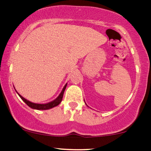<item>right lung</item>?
Listing matches in <instances>:
<instances>
[{"instance_id":"add662e5","label":"right lung","mask_w":151,"mask_h":151,"mask_svg":"<svg viewBox=\"0 0 151 151\" xmlns=\"http://www.w3.org/2000/svg\"><path fill=\"white\" fill-rule=\"evenodd\" d=\"M67 83L65 84V86H64L61 93H60L58 97L56 99H55L54 100L51 101V102H50L47 103V104H36V103L32 102H30V101L26 100L25 98H24L23 97L20 96V95L18 93L17 91H16H16L17 92V93L18 94V96H20V98H21L22 100H23L24 102H25L26 104H27L29 106L31 107L32 109H36V110H47V109H50L51 108H53V107L58 106V105L61 102V101H62V100H63V98L64 92H65V88H66V87H67Z\"/></svg>"}]
</instances>
